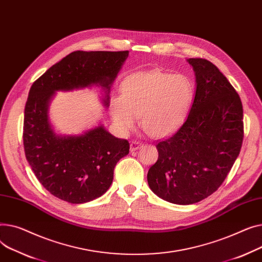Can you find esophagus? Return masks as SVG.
<instances>
[{
	"mask_svg": "<svg viewBox=\"0 0 262 262\" xmlns=\"http://www.w3.org/2000/svg\"><path fill=\"white\" fill-rule=\"evenodd\" d=\"M142 143L138 142V141H132L130 143V151L133 152V151H136L137 149H140L142 147Z\"/></svg>",
	"mask_w": 262,
	"mask_h": 262,
	"instance_id": "1",
	"label": "esophagus"
}]
</instances>
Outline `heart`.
I'll list each match as a JSON object with an SVG mask.
<instances>
[{
	"mask_svg": "<svg viewBox=\"0 0 262 262\" xmlns=\"http://www.w3.org/2000/svg\"><path fill=\"white\" fill-rule=\"evenodd\" d=\"M193 98L188 77L159 70L134 74L121 85V97L111 101L115 124L124 131L141 116L144 131L153 137L174 132L185 120Z\"/></svg>",
	"mask_w": 262,
	"mask_h": 262,
	"instance_id": "heart-1",
	"label": "heart"
}]
</instances>
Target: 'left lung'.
Masks as SVG:
<instances>
[{
    "label": "left lung",
    "instance_id": "obj_1",
    "mask_svg": "<svg viewBox=\"0 0 262 262\" xmlns=\"http://www.w3.org/2000/svg\"><path fill=\"white\" fill-rule=\"evenodd\" d=\"M196 90L186 120L158 142L159 159L148 171L151 190L165 201L193 204L216 191L238 158L243 107L226 77L202 58H189Z\"/></svg>",
    "mask_w": 262,
    "mask_h": 262
}]
</instances>
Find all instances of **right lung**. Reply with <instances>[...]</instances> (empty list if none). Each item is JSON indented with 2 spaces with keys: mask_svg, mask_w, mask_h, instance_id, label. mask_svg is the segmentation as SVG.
I'll list each match as a JSON object with an SVG mask.
<instances>
[{
  "mask_svg": "<svg viewBox=\"0 0 262 262\" xmlns=\"http://www.w3.org/2000/svg\"><path fill=\"white\" fill-rule=\"evenodd\" d=\"M129 52L76 51L33 83L24 110L23 145L28 164L43 187L58 199L80 204L102 195L113 181L117 162L130 144L99 126L78 136H59L48 118L55 91L100 84L109 104L110 84Z\"/></svg>",
  "mask_w": 262,
  "mask_h": 262,
  "instance_id": "right-lung-1",
  "label": "right lung"
}]
</instances>
